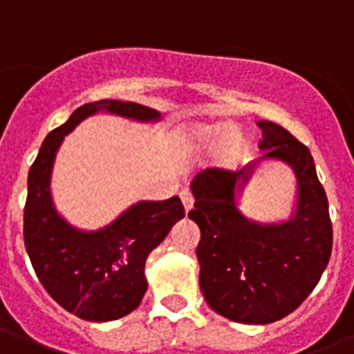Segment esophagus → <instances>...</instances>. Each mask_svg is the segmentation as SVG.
I'll list each match as a JSON object with an SVG mask.
<instances>
[{
    "mask_svg": "<svg viewBox=\"0 0 354 354\" xmlns=\"http://www.w3.org/2000/svg\"><path fill=\"white\" fill-rule=\"evenodd\" d=\"M180 198H182L183 202V207H185V211H191L193 209V204H194V198H193V194H191V191H182L180 193Z\"/></svg>",
    "mask_w": 354,
    "mask_h": 354,
    "instance_id": "obj_1",
    "label": "esophagus"
}]
</instances>
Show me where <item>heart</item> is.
Returning <instances> with one entry per match:
<instances>
[{
	"instance_id": "1",
	"label": "heart",
	"mask_w": 354,
	"mask_h": 354,
	"mask_svg": "<svg viewBox=\"0 0 354 354\" xmlns=\"http://www.w3.org/2000/svg\"><path fill=\"white\" fill-rule=\"evenodd\" d=\"M187 136L194 149H215V160L222 167L236 165L246 149V141L242 138V133L226 122L196 124L189 128Z\"/></svg>"
}]
</instances>
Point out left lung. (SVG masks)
<instances>
[{
  "label": "left lung",
  "instance_id": "1",
  "mask_svg": "<svg viewBox=\"0 0 354 354\" xmlns=\"http://www.w3.org/2000/svg\"><path fill=\"white\" fill-rule=\"evenodd\" d=\"M263 160H281L297 180L290 221L259 224L236 207L253 167L233 172L205 169L191 182L200 227L196 248L200 290L216 314L239 324L264 325L294 313L318 285L333 250L329 202L310 150L288 130L259 121Z\"/></svg>",
  "mask_w": 354,
  "mask_h": 354
}]
</instances>
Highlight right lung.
<instances>
[{
  "label": "right lung",
  "mask_w": 354,
  "mask_h": 354,
  "mask_svg": "<svg viewBox=\"0 0 354 354\" xmlns=\"http://www.w3.org/2000/svg\"><path fill=\"white\" fill-rule=\"evenodd\" d=\"M118 113L158 121L160 112L113 99L77 108L62 127L47 133L27 180L24 241L38 279L49 296L88 322H112L138 308L147 292L145 261L185 215L182 200L138 202L99 232H80L58 215L51 200V169L64 138L88 115Z\"/></svg>",
  "instance_id": "obj_1"
}]
</instances>
